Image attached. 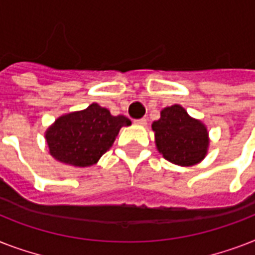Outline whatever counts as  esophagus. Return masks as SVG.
Segmentation results:
<instances>
[{
	"instance_id": "obj_1",
	"label": "esophagus",
	"mask_w": 255,
	"mask_h": 255,
	"mask_svg": "<svg viewBox=\"0 0 255 255\" xmlns=\"http://www.w3.org/2000/svg\"><path fill=\"white\" fill-rule=\"evenodd\" d=\"M135 124L136 126H140V127H145V126H147V119L141 118V119L135 120Z\"/></svg>"
}]
</instances>
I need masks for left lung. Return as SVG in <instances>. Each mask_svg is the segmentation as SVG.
Instances as JSON below:
<instances>
[{
    "label": "left lung",
    "instance_id": "1",
    "mask_svg": "<svg viewBox=\"0 0 255 255\" xmlns=\"http://www.w3.org/2000/svg\"><path fill=\"white\" fill-rule=\"evenodd\" d=\"M157 151L170 163L192 167L201 163L209 149V132L201 120L194 119L180 104L165 107L152 123Z\"/></svg>",
    "mask_w": 255,
    "mask_h": 255
}]
</instances>
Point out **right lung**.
<instances>
[{
    "label": "right lung",
    "instance_id": "obj_1",
    "mask_svg": "<svg viewBox=\"0 0 255 255\" xmlns=\"http://www.w3.org/2000/svg\"><path fill=\"white\" fill-rule=\"evenodd\" d=\"M131 126L123 115L114 116L98 103L59 116L45 132L50 155L66 165L91 167L112 147L120 128Z\"/></svg>",
    "mask_w": 255,
    "mask_h": 255
}]
</instances>
